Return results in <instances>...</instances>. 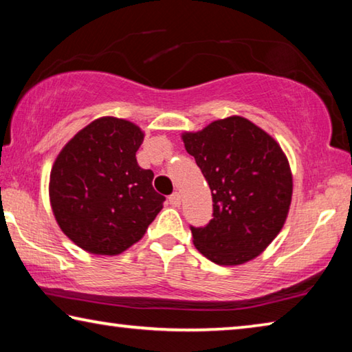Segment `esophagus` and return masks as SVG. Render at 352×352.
Returning <instances> with one entry per match:
<instances>
[{
    "instance_id": "1",
    "label": "esophagus",
    "mask_w": 352,
    "mask_h": 352,
    "mask_svg": "<svg viewBox=\"0 0 352 352\" xmlns=\"http://www.w3.org/2000/svg\"><path fill=\"white\" fill-rule=\"evenodd\" d=\"M169 204H170L172 206H180V204H182L180 194H178V192L170 194V195H169Z\"/></svg>"
}]
</instances>
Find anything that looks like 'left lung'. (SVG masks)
Segmentation results:
<instances>
[{"label":"left lung","mask_w":352,"mask_h":352,"mask_svg":"<svg viewBox=\"0 0 352 352\" xmlns=\"http://www.w3.org/2000/svg\"><path fill=\"white\" fill-rule=\"evenodd\" d=\"M182 138L212 194L210 223L190 226L195 248L219 265L254 259L289 212L294 183L283 148L242 116L219 119Z\"/></svg>","instance_id":"8db88e82"}]
</instances>
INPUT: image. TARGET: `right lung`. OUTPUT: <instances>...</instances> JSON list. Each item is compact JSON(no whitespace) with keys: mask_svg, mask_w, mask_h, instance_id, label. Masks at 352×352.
<instances>
[{"mask_svg":"<svg viewBox=\"0 0 352 352\" xmlns=\"http://www.w3.org/2000/svg\"><path fill=\"white\" fill-rule=\"evenodd\" d=\"M144 133L126 119L99 118L56 158L50 199L60 230L93 254H119L144 236L164 195L136 162Z\"/></svg>","mask_w":352,"mask_h":352,"instance_id":"add662e5","label":"right lung"}]
</instances>
